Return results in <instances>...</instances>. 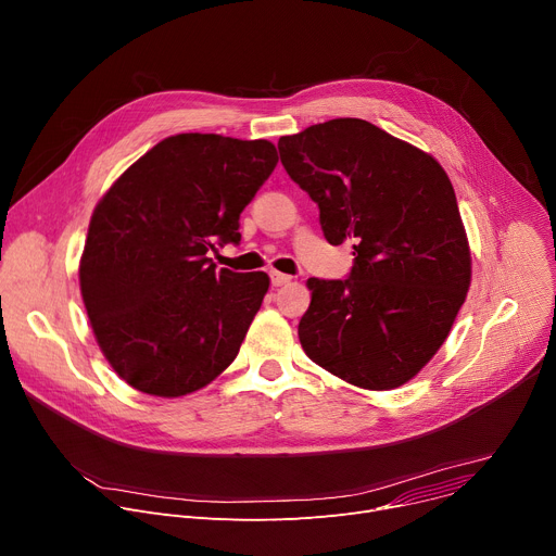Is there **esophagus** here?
I'll return each instance as SVG.
<instances>
[{"label": "esophagus", "instance_id": "esophagus-1", "mask_svg": "<svg viewBox=\"0 0 556 556\" xmlns=\"http://www.w3.org/2000/svg\"><path fill=\"white\" fill-rule=\"evenodd\" d=\"M289 282H291V276L280 274V271H271V285H274V287H285V285H289Z\"/></svg>", "mask_w": 556, "mask_h": 556}]
</instances>
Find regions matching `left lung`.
<instances>
[{
    "instance_id": "8db88e82",
    "label": "left lung",
    "mask_w": 556,
    "mask_h": 556,
    "mask_svg": "<svg viewBox=\"0 0 556 556\" xmlns=\"http://www.w3.org/2000/svg\"><path fill=\"white\" fill-rule=\"evenodd\" d=\"M289 178L320 208L329 244L354 247L345 280L309 278L305 354L363 390H394L441 350L472 258L443 166L371 122L338 117L278 140Z\"/></svg>"
}]
</instances>
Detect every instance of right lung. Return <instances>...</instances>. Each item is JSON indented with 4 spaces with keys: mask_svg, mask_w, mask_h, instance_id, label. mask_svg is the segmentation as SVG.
I'll list each match as a JSON object with an SVG mask.
<instances>
[{
    "mask_svg": "<svg viewBox=\"0 0 556 556\" xmlns=\"http://www.w3.org/2000/svg\"><path fill=\"white\" fill-rule=\"evenodd\" d=\"M276 162L267 140L170 136L98 202L81 301L104 358L134 390L185 396L238 356L269 276L216 271L206 253L240 242V213Z\"/></svg>",
    "mask_w": 556,
    "mask_h": 556,
    "instance_id": "add662e5",
    "label": "right lung"
}]
</instances>
